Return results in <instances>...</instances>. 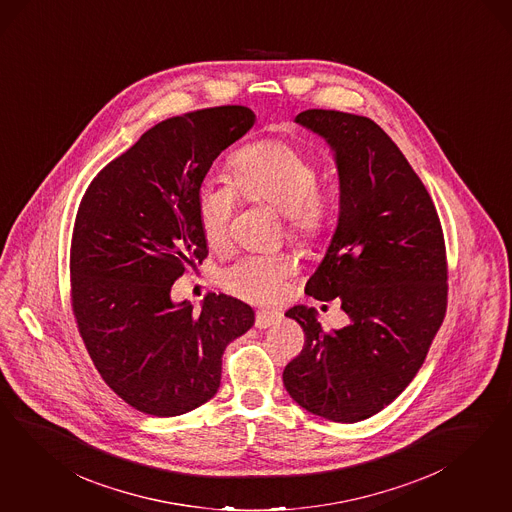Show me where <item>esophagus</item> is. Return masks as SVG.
<instances>
[{"label": "esophagus", "instance_id": "esophagus-1", "mask_svg": "<svg viewBox=\"0 0 512 512\" xmlns=\"http://www.w3.org/2000/svg\"><path fill=\"white\" fill-rule=\"evenodd\" d=\"M281 318L282 314L277 313V311H269V309H260V311L256 313V328H260V330H265V328H269V326L277 324V322H279Z\"/></svg>", "mask_w": 512, "mask_h": 512}]
</instances>
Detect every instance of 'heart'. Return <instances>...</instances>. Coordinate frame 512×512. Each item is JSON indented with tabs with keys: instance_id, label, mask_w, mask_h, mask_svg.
Instances as JSON below:
<instances>
[{
	"instance_id": "obj_1",
	"label": "heart",
	"mask_w": 512,
	"mask_h": 512,
	"mask_svg": "<svg viewBox=\"0 0 512 512\" xmlns=\"http://www.w3.org/2000/svg\"><path fill=\"white\" fill-rule=\"evenodd\" d=\"M231 171L233 181L209 177L199 188V228L209 247L226 245L239 192L281 211L288 233L301 243L320 241L330 230V201L318 190V164L305 150L286 141H260L233 156ZM294 269L296 262L286 254L245 256L224 267L218 281L235 296L273 301Z\"/></svg>"
}]
</instances>
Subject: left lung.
Masks as SVG:
<instances>
[{
    "label": "left lung",
    "mask_w": 512,
    "mask_h": 512,
    "mask_svg": "<svg viewBox=\"0 0 512 512\" xmlns=\"http://www.w3.org/2000/svg\"><path fill=\"white\" fill-rule=\"evenodd\" d=\"M299 126L326 139L339 173V218L305 294L339 297L348 324L324 331L313 307L286 316L305 331L284 367L305 411L354 424L390 405L414 379L446 313V252L426 186L367 116L309 109Z\"/></svg>",
    "instance_id": "1"
}]
</instances>
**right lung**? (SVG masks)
I'll list each match as a JSON object with an SVG mask.
<instances>
[{
	"mask_svg": "<svg viewBox=\"0 0 512 512\" xmlns=\"http://www.w3.org/2000/svg\"><path fill=\"white\" fill-rule=\"evenodd\" d=\"M243 105L167 118L105 165L84 194L71 241V299L84 347L133 409L179 416L220 386L222 354L254 326L252 307L209 294L201 309L171 286L209 248L198 194L207 171L254 126Z\"/></svg>",
	"mask_w": 512,
	"mask_h": 512,
	"instance_id": "right-lung-1",
	"label": "right lung"
}]
</instances>
